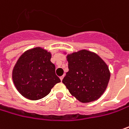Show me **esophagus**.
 <instances>
[{"instance_id":"1","label":"esophagus","mask_w":129,"mask_h":129,"mask_svg":"<svg viewBox=\"0 0 129 129\" xmlns=\"http://www.w3.org/2000/svg\"><path fill=\"white\" fill-rule=\"evenodd\" d=\"M63 77H64V76H63H63H61V77H60V80H61V81L63 80Z\"/></svg>"}]
</instances>
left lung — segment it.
<instances>
[{"label":"left lung","instance_id":"obj_1","mask_svg":"<svg viewBox=\"0 0 129 129\" xmlns=\"http://www.w3.org/2000/svg\"><path fill=\"white\" fill-rule=\"evenodd\" d=\"M67 60L69 72L62 82L70 94L82 103L98 99L110 79L106 63L97 54L85 49L69 54Z\"/></svg>","mask_w":129,"mask_h":129}]
</instances>
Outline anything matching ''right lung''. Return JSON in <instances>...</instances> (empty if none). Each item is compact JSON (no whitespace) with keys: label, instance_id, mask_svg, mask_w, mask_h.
I'll return each mask as SVG.
<instances>
[{"label":"right lung","instance_id":"right-lung-1","mask_svg":"<svg viewBox=\"0 0 129 129\" xmlns=\"http://www.w3.org/2000/svg\"><path fill=\"white\" fill-rule=\"evenodd\" d=\"M51 53L36 47L24 52L12 71V80L19 93L31 100H40L60 82L51 62Z\"/></svg>","mask_w":129,"mask_h":129}]
</instances>
